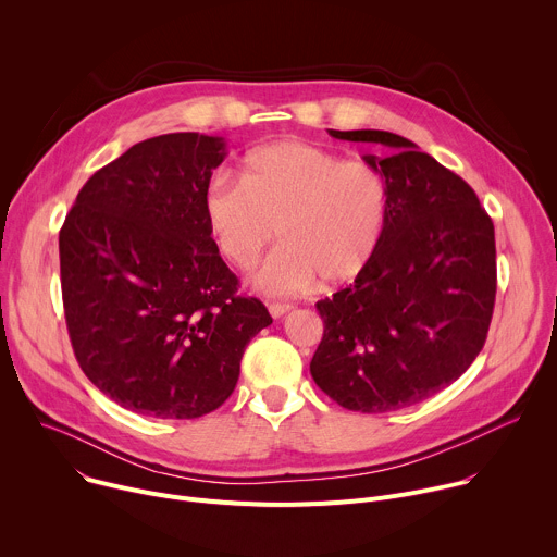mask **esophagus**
<instances>
[{
  "instance_id": "1",
  "label": "esophagus",
  "mask_w": 557,
  "mask_h": 557,
  "mask_svg": "<svg viewBox=\"0 0 557 557\" xmlns=\"http://www.w3.org/2000/svg\"><path fill=\"white\" fill-rule=\"evenodd\" d=\"M293 310V304H286V301H273L269 304V312L275 317V320H280V317H284L286 312Z\"/></svg>"
}]
</instances>
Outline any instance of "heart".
Masks as SVG:
<instances>
[{
	"mask_svg": "<svg viewBox=\"0 0 557 557\" xmlns=\"http://www.w3.org/2000/svg\"><path fill=\"white\" fill-rule=\"evenodd\" d=\"M205 218L220 256L251 271L280 233L284 243L256 275L271 295L342 284L374 258L387 224L389 189L368 161L301 140L253 149L243 178L218 172L205 189Z\"/></svg>",
	"mask_w": 557,
	"mask_h": 557,
	"instance_id": "b5f03b06",
	"label": "heart"
}]
</instances>
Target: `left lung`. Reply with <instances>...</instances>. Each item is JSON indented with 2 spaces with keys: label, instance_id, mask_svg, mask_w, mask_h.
<instances>
[{
  "label": "left lung",
  "instance_id": "8db88e82",
  "mask_svg": "<svg viewBox=\"0 0 557 557\" xmlns=\"http://www.w3.org/2000/svg\"><path fill=\"white\" fill-rule=\"evenodd\" d=\"M376 143L389 189L383 240L355 282L317 301L324 337L310 374L335 404L381 414L430 399L485 346L496 299L494 222L479 196L419 147L383 129H331Z\"/></svg>",
  "mask_w": 557,
  "mask_h": 557
}]
</instances>
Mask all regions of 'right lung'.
I'll use <instances>...</instances> for the list:
<instances>
[{
    "instance_id": "obj_1",
    "label": "right lung",
    "mask_w": 557,
    "mask_h": 557,
    "mask_svg": "<svg viewBox=\"0 0 557 557\" xmlns=\"http://www.w3.org/2000/svg\"><path fill=\"white\" fill-rule=\"evenodd\" d=\"M220 136L132 145L78 191L59 231L65 324L78 366L121 408L153 419L218 410L267 306L237 295L205 218Z\"/></svg>"
}]
</instances>
